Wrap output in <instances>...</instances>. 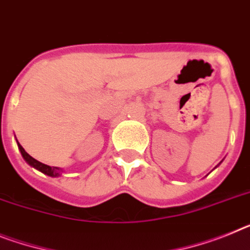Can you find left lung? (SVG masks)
<instances>
[{
	"instance_id": "8db88e82",
	"label": "left lung",
	"mask_w": 250,
	"mask_h": 250,
	"mask_svg": "<svg viewBox=\"0 0 250 250\" xmlns=\"http://www.w3.org/2000/svg\"><path fill=\"white\" fill-rule=\"evenodd\" d=\"M220 163H221V162H220Z\"/></svg>"
}]
</instances>
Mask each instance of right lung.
I'll return each mask as SVG.
<instances>
[{
  "mask_svg": "<svg viewBox=\"0 0 250 250\" xmlns=\"http://www.w3.org/2000/svg\"><path fill=\"white\" fill-rule=\"evenodd\" d=\"M18 146H19V150L21 151V155H22V158L25 159V161H26V163L29 164V166H31V167L35 168V169L40 170L42 173L46 174V176H49V177H59L62 174V172H63V169H61V168L50 167V166H46V164H44V163H42V162L34 159L31 155L27 154L26 151H25V149L20 146V143L19 142H18Z\"/></svg>",
  "mask_w": 250,
  "mask_h": 250,
  "instance_id": "1",
  "label": "right lung"
}]
</instances>
